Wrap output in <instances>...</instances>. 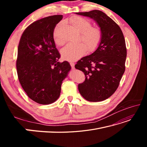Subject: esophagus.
Instances as JSON below:
<instances>
[{"label": "esophagus", "mask_w": 147, "mask_h": 147, "mask_svg": "<svg viewBox=\"0 0 147 147\" xmlns=\"http://www.w3.org/2000/svg\"><path fill=\"white\" fill-rule=\"evenodd\" d=\"M70 66H71V67H72V69H74V65H75L74 63H70Z\"/></svg>", "instance_id": "esophagus-1"}]
</instances>
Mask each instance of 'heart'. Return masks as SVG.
Wrapping results in <instances>:
<instances>
[{
    "label": "heart",
    "instance_id": "b5f03b06",
    "mask_svg": "<svg viewBox=\"0 0 147 147\" xmlns=\"http://www.w3.org/2000/svg\"><path fill=\"white\" fill-rule=\"evenodd\" d=\"M71 27L80 32L79 42L66 46L61 51L63 58L67 61H75L83 56L86 53L94 51L98 48L102 37L101 29L98 27L91 26L90 21L80 16H74L69 20ZM62 25L59 24L55 29L53 38L57 46H63L64 40L59 37L58 32Z\"/></svg>",
    "mask_w": 147,
    "mask_h": 147
}]
</instances>
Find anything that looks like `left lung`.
<instances>
[{
  "mask_svg": "<svg viewBox=\"0 0 147 147\" xmlns=\"http://www.w3.org/2000/svg\"><path fill=\"white\" fill-rule=\"evenodd\" d=\"M76 14L95 20L102 32L97 50L75 65L85 75L84 81L78 84V91L90 102L104 100L116 91L125 71V39L119 26L104 12L94 10Z\"/></svg>",
  "mask_w": 147,
  "mask_h": 147,
  "instance_id": "1",
  "label": "left lung"
}]
</instances>
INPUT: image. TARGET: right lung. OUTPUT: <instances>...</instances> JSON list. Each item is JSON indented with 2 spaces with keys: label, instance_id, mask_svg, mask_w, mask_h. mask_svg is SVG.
Segmentation results:
<instances>
[{
  "label": "right lung",
  "instance_id": "1",
  "mask_svg": "<svg viewBox=\"0 0 147 147\" xmlns=\"http://www.w3.org/2000/svg\"><path fill=\"white\" fill-rule=\"evenodd\" d=\"M63 15H53L30 24L21 35L18 48L16 69L20 83L34 102L48 105L59 98L61 84L71 67L58 62L53 32Z\"/></svg>",
  "mask_w": 147,
  "mask_h": 147
}]
</instances>
